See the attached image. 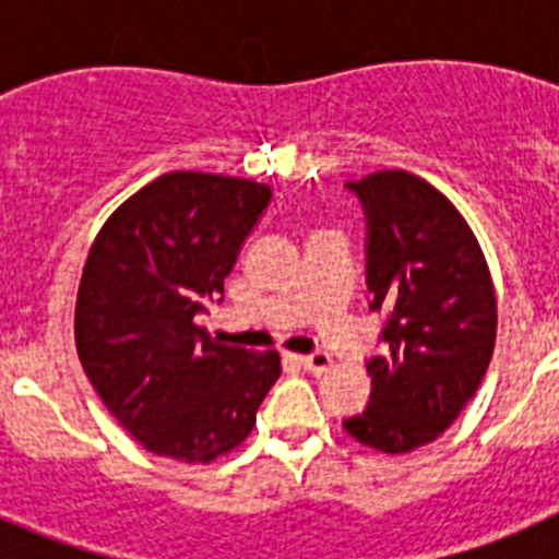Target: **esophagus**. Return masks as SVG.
Returning a JSON list of instances; mask_svg holds the SVG:
<instances>
[{
  "label": "esophagus",
  "mask_w": 559,
  "mask_h": 559,
  "mask_svg": "<svg viewBox=\"0 0 559 559\" xmlns=\"http://www.w3.org/2000/svg\"><path fill=\"white\" fill-rule=\"evenodd\" d=\"M299 364H302L308 372L319 374V372H324L330 364H333V358H330L328 353H322V349H316V353H310V355H299Z\"/></svg>",
  "instance_id": "obj_1"
}]
</instances>
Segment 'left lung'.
Segmentation results:
<instances>
[{"label": "left lung", "mask_w": 559, "mask_h": 559, "mask_svg": "<svg viewBox=\"0 0 559 559\" xmlns=\"http://www.w3.org/2000/svg\"><path fill=\"white\" fill-rule=\"evenodd\" d=\"M367 221L369 310L383 316L367 358L369 406L344 419L383 453L428 445L476 394L496 344V290L471 226L428 181L403 170L347 181Z\"/></svg>", "instance_id": "left-lung-1"}]
</instances>
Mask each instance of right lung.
Here are the masks:
<instances>
[{"mask_svg":"<svg viewBox=\"0 0 559 559\" xmlns=\"http://www.w3.org/2000/svg\"><path fill=\"white\" fill-rule=\"evenodd\" d=\"M271 187L165 173L114 212L83 269L78 355L108 412L156 456L201 464L251 433L280 355L226 347L195 316L224 302Z\"/></svg>","mask_w":559,"mask_h":559,"instance_id":"add662e5","label":"right lung"}]
</instances>
